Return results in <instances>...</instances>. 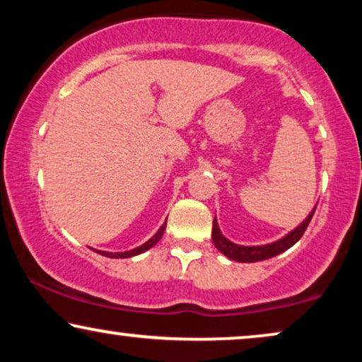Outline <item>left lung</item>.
Returning <instances> with one entry per match:
<instances>
[{
  "instance_id": "8db88e82",
  "label": "left lung",
  "mask_w": 362,
  "mask_h": 362,
  "mask_svg": "<svg viewBox=\"0 0 362 362\" xmlns=\"http://www.w3.org/2000/svg\"><path fill=\"white\" fill-rule=\"evenodd\" d=\"M315 211L316 207L311 211V214L306 217L298 227H296L295 230H291L288 235L284 237V239L276 240L274 244L259 245V247H244V245L232 244L230 240H227L226 237L221 234L219 226H217V221L214 219L212 221V242H214L217 250L222 252L226 257H229L230 260H235V262H244V264H247V262H259V260L272 259V257L279 255L286 249H290L291 245L296 244V242L301 239V235L305 234L306 227H308Z\"/></svg>"
}]
</instances>
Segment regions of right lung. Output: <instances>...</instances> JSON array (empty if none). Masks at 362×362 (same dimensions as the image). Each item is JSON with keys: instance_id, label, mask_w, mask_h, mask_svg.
<instances>
[{"instance_id": "right-lung-1", "label": "right lung", "mask_w": 362, "mask_h": 362, "mask_svg": "<svg viewBox=\"0 0 362 362\" xmlns=\"http://www.w3.org/2000/svg\"><path fill=\"white\" fill-rule=\"evenodd\" d=\"M165 229H166V222L160 227V230H158L156 234L153 235L150 240L145 242V244L138 247V249H133V250H128V252H117V254H112V252H100V250H98V254H102V255H105V257H110V259H128V257L138 255V254H141V252L151 249V247L155 245L156 242L161 239V235H163V232H165Z\"/></svg>"}]
</instances>
